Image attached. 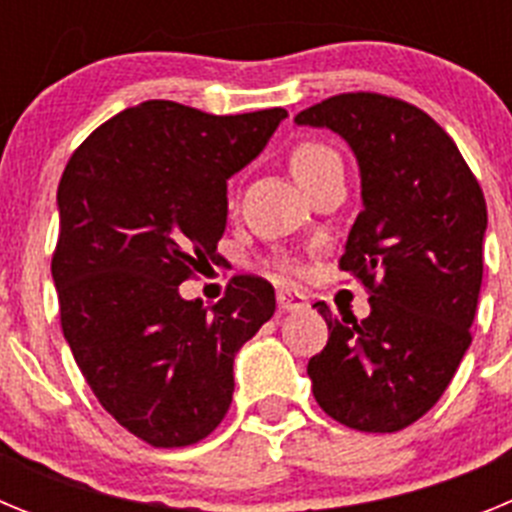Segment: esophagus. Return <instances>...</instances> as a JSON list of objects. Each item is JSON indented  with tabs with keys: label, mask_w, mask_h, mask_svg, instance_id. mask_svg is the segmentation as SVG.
Returning <instances> with one entry per match:
<instances>
[{
	"label": "esophagus",
	"mask_w": 512,
	"mask_h": 512,
	"mask_svg": "<svg viewBox=\"0 0 512 512\" xmlns=\"http://www.w3.org/2000/svg\"><path fill=\"white\" fill-rule=\"evenodd\" d=\"M277 302H279V310L284 312H297L307 307V297L302 295V292H292V289H279Z\"/></svg>",
	"instance_id": "34e87169"
}]
</instances>
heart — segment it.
<instances>
[{
	"label": "heart",
	"mask_w": 512,
	"mask_h": 512,
	"mask_svg": "<svg viewBox=\"0 0 512 512\" xmlns=\"http://www.w3.org/2000/svg\"><path fill=\"white\" fill-rule=\"evenodd\" d=\"M333 161H338L336 151H330L328 146L315 143V140H305V143L295 146L292 153H289V169H292V174L297 176V182L302 187L310 182L312 176H318L325 166L333 164Z\"/></svg>",
	"instance_id": "obj_1"
}]
</instances>
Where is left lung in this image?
I'll return each instance as SVG.
<instances>
[{
    "instance_id": "8db88e82",
    "label": "left lung",
    "mask_w": 512,
    "mask_h": 512,
    "mask_svg": "<svg viewBox=\"0 0 512 512\" xmlns=\"http://www.w3.org/2000/svg\"><path fill=\"white\" fill-rule=\"evenodd\" d=\"M297 125L341 135L361 174V205L341 269L369 287L372 312L328 323L307 364L312 395L366 433L408 428L438 402L467 354L482 287L485 194L433 117L384 94H338Z\"/></svg>"
}]
</instances>
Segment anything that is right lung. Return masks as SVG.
<instances>
[{
    "instance_id": "1",
    "label": "right lung",
    "mask_w": 512,
    "mask_h": 512,
    "mask_svg": "<svg viewBox=\"0 0 512 512\" xmlns=\"http://www.w3.org/2000/svg\"><path fill=\"white\" fill-rule=\"evenodd\" d=\"M284 117L151 99L99 125L63 169L51 264L63 338L102 408L151 446L215 431L235 354L277 310L259 277H235L212 307L184 300L179 284L215 261L228 179Z\"/></svg>"
}]
</instances>
